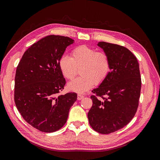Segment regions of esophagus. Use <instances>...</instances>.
<instances>
[{
  "instance_id": "34e87169",
  "label": "esophagus",
  "mask_w": 160,
  "mask_h": 160,
  "mask_svg": "<svg viewBox=\"0 0 160 160\" xmlns=\"http://www.w3.org/2000/svg\"><path fill=\"white\" fill-rule=\"evenodd\" d=\"M84 95H82L81 94H78V95H77V99L78 100H81V99H82L83 98H84Z\"/></svg>"
}]
</instances>
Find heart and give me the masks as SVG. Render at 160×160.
<instances>
[{
	"label": "heart",
	"mask_w": 160,
	"mask_h": 160,
	"mask_svg": "<svg viewBox=\"0 0 160 160\" xmlns=\"http://www.w3.org/2000/svg\"><path fill=\"white\" fill-rule=\"evenodd\" d=\"M59 66L62 74L68 80L73 79L77 68H80L82 76L69 82L68 87L72 91L84 93L95 84H99L106 79L110 71V61L106 53L97 52L92 48L82 45L74 48L71 58L62 55Z\"/></svg>",
	"instance_id": "obj_1"
}]
</instances>
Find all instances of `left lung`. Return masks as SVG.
Wrapping results in <instances>:
<instances>
[{"mask_svg":"<svg viewBox=\"0 0 160 160\" xmlns=\"http://www.w3.org/2000/svg\"><path fill=\"white\" fill-rule=\"evenodd\" d=\"M109 57L110 71L92 92L93 105L88 114L89 123L97 132L108 134L128 124L138 106L141 78L136 57L123 46L99 42Z\"/></svg>","mask_w":160,"mask_h":160,"instance_id":"obj_1","label":"left lung"}]
</instances>
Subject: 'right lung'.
<instances>
[{
    "instance_id": "obj_1",
    "label": "right lung",
    "mask_w": 160,
    "mask_h": 160,
    "mask_svg": "<svg viewBox=\"0 0 160 160\" xmlns=\"http://www.w3.org/2000/svg\"><path fill=\"white\" fill-rule=\"evenodd\" d=\"M74 42L67 37L47 36L25 51L17 67L16 107L23 119L40 131L52 133L63 127L77 99L74 92L58 95L66 83L59 61Z\"/></svg>"
}]
</instances>
